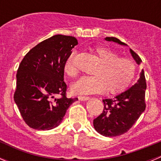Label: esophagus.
Wrapping results in <instances>:
<instances>
[{
	"instance_id": "obj_1",
	"label": "esophagus",
	"mask_w": 161,
	"mask_h": 161,
	"mask_svg": "<svg viewBox=\"0 0 161 161\" xmlns=\"http://www.w3.org/2000/svg\"><path fill=\"white\" fill-rule=\"evenodd\" d=\"M78 98H79L80 101H87L89 99V97H86V96H79L78 97Z\"/></svg>"
}]
</instances>
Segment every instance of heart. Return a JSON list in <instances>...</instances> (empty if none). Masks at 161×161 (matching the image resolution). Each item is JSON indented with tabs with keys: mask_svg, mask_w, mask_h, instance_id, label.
<instances>
[{
	"mask_svg": "<svg viewBox=\"0 0 161 161\" xmlns=\"http://www.w3.org/2000/svg\"><path fill=\"white\" fill-rule=\"evenodd\" d=\"M92 52L99 61L93 76L80 78L72 86L73 90L80 94H92L103 92L116 93L123 90L133 79L136 73V64L132 59L118 56V54L104 46L95 47ZM74 52L67 59L64 65L65 73L70 77L77 75L74 64Z\"/></svg>",
	"mask_w": 161,
	"mask_h": 161,
	"instance_id": "b5f03b06",
	"label": "heart"
}]
</instances>
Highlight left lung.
<instances>
[{"label":"left lung","instance_id":"1","mask_svg":"<svg viewBox=\"0 0 161 161\" xmlns=\"http://www.w3.org/2000/svg\"><path fill=\"white\" fill-rule=\"evenodd\" d=\"M106 41H113L121 45L126 43L114 37H106ZM134 59L140 64L142 59L130 49ZM147 88L144 72L142 70L137 83L114 98L104 99V109L93 120V126L98 133L106 137L121 136L132 127L146 108L145 91Z\"/></svg>","mask_w":161,"mask_h":161}]
</instances>
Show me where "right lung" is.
Returning <instances> with one entry per match:
<instances>
[{
    "label": "right lung",
    "instance_id": "obj_1",
    "mask_svg": "<svg viewBox=\"0 0 161 161\" xmlns=\"http://www.w3.org/2000/svg\"><path fill=\"white\" fill-rule=\"evenodd\" d=\"M75 37L54 35L30 50L18 67L14 102L25 123L35 130L59 125L78 98L67 97L64 65L77 45Z\"/></svg>",
    "mask_w": 161,
    "mask_h": 161
}]
</instances>
